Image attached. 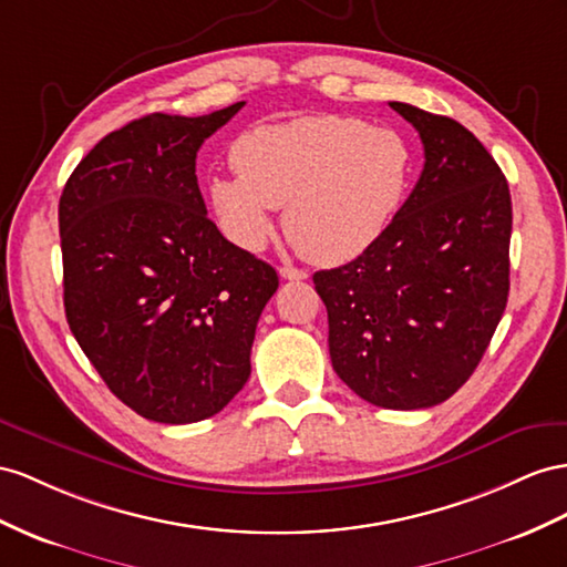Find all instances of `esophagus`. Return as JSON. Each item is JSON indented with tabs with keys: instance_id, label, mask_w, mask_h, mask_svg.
<instances>
[{
	"instance_id": "1",
	"label": "esophagus",
	"mask_w": 567,
	"mask_h": 567,
	"mask_svg": "<svg viewBox=\"0 0 567 567\" xmlns=\"http://www.w3.org/2000/svg\"><path fill=\"white\" fill-rule=\"evenodd\" d=\"M280 278L282 280H307V272L299 270V268H292V266H282Z\"/></svg>"
}]
</instances>
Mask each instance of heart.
Here are the masks:
<instances>
[{
  "mask_svg": "<svg viewBox=\"0 0 567 567\" xmlns=\"http://www.w3.org/2000/svg\"><path fill=\"white\" fill-rule=\"evenodd\" d=\"M237 172L208 182L229 241L264 249L272 215L316 264L340 266L381 239L410 192L414 153L393 126L342 114L260 124L231 145Z\"/></svg>",
  "mask_w": 567,
  "mask_h": 567,
  "instance_id": "heart-1",
  "label": "heart"
}]
</instances>
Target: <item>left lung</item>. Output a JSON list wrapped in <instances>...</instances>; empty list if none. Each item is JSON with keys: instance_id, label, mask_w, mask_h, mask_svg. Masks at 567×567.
Wrapping results in <instances>:
<instances>
[{"instance_id": "8db88e82", "label": "left lung", "mask_w": 567, "mask_h": 567, "mask_svg": "<svg viewBox=\"0 0 567 567\" xmlns=\"http://www.w3.org/2000/svg\"><path fill=\"white\" fill-rule=\"evenodd\" d=\"M424 143L393 223L347 266L318 270L332 369L375 408L424 410L467 383L511 289V188L460 122L390 103Z\"/></svg>"}]
</instances>
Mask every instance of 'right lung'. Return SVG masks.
Masks as SVG:
<instances>
[{
  "mask_svg": "<svg viewBox=\"0 0 567 567\" xmlns=\"http://www.w3.org/2000/svg\"><path fill=\"white\" fill-rule=\"evenodd\" d=\"M241 107L128 122L81 159L60 198L69 328L112 393L151 422L194 424L239 393L278 289L272 266L220 235L196 179L203 141Z\"/></svg>",
  "mask_w": 567,
  "mask_h": 567,
  "instance_id": "1",
  "label": "right lung"
}]
</instances>
